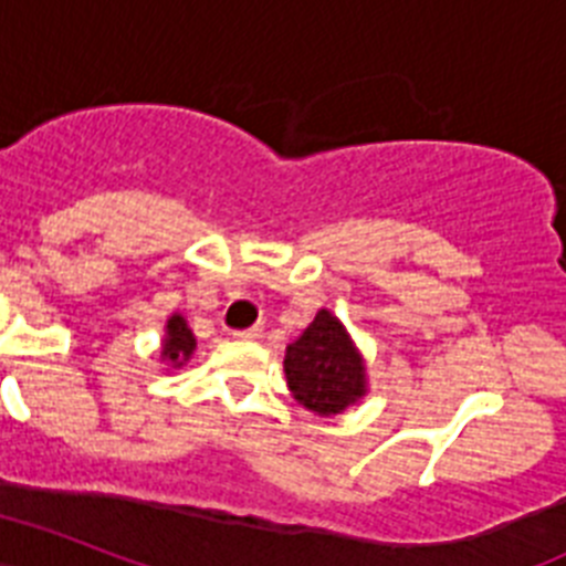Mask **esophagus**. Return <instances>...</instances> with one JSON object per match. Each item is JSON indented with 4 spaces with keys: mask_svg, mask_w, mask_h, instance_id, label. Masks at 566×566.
Masks as SVG:
<instances>
[{
    "mask_svg": "<svg viewBox=\"0 0 566 566\" xmlns=\"http://www.w3.org/2000/svg\"><path fill=\"white\" fill-rule=\"evenodd\" d=\"M239 336L241 342H259L261 336H264V331H261V327H247V331H239Z\"/></svg>",
    "mask_w": 566,
    "mask_h": 566,
    "instance_id": "34e87169",
    "label": "esophagus"
}]
</instances>
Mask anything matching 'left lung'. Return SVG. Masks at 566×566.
I'll use <instances>...</instances> for the list:
<instances>
[{"instance_id": "8db88e82", "label": "left lung", "mask_w": 566, "mask_h": 566, "mask_svg": "<svg viewBox=\"0 0 566 566\" xmlns=\"http://www.w3.org/2000/svg\"><path fill=\"white\" fill-rule=\"evenodd\" d=\"M284 377L293 400L316 417H336L368 394L363 350L339 316L322 307L305 334L284 354Z\"/></svg>"}]
</instances>
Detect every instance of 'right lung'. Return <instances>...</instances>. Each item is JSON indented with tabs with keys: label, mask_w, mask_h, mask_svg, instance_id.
<instances>
[{
	"label": "right lung",
	"mask_w": 566,
	"mask_h": 566,
	"mask_svg": "<svg viewBox=\"0 0 566 566\" xmlns=\"http://www.w3.org/2000/svg\"><path fill=\"white\" fill-rule=\"evenodd\" d=\"M195 350V336L189 331L187 319L180 316V313H172L169 319H166L164 327V345H160V359L169 363L172 368H180V365H187L192 359Z\"/></svg>",
	"instance_id": "1"
}]
</instances>
